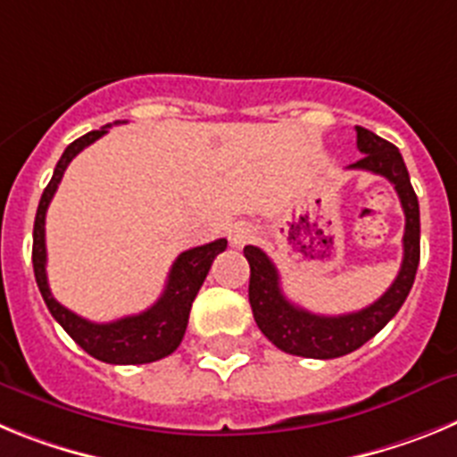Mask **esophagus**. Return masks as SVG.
Returning <instances> with one entry per match:
<instances>
[{"instance_id": "obj_1", "label": "esophagus", "mask_w": 457, "mask_h": 457, "mask_svg": "<svg viewBox=\"0 0 457 457\" xmlns=\"http://www.w3.org/2000/svg\"><path fill=\"white\" fill-rule=\"evenodd\" d=\"M252 240H253V228L249 224H245V221H242V224H236L231 231H228V242H231V247L236 249L245 247V245H249Z\"/></svg>"}]
</instances>
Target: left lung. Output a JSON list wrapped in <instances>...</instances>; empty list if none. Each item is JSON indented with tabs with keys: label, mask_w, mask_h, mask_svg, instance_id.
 <instances>
[{
	"label": "left lung",
	"mask_w": 457,
	"mask_h": 457,
	"mask_svg": "<svg viewBox=\"0 0 457 457\" xmlns=\"http://www.w3.org/2000/svg\"><path fill=\"white\" fill-rule=\"evenodd\" d=\"M357 148L364 153L361 160L348 169L385 176L394 185L403 212H405V236H403L401 272L386 293L370 306L343 316H318L293 304L281 290L278 272L263 249L247 245L245 258L249 261V304L258 329L288 354L309 359H334L354 353L398 313L410 295L417 277L421 256V221H419V199L410 183L401 151L375 132L357 125Z\"/></svg>",
	"instance_id": "8db88e82"
}]
</instances>
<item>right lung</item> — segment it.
Segmentation results:
<instances>
[{
    "label": "right lung",
    "mask_w": 457,
    "mask_h": 457,
    "mask_svg": "<svg viewBox=\"0 0 457 457\" xmlns=\"http://www.w3.org/2000/svg\"><path fill=\"white\" fill-rule=\"evenodd\" d=\"M107 128L109 125H104L100 130L87 132L84 137L72 141L71 146L63 151L62 160L56 162L52 180L47 183L46 192L40 196L38 210H36L31 261H34L36 284H38L47 309L84 353L100 359L104 364H151V361L171 354L180 345L185 329H187L189 309H192L194 297L204 286L215 256L226 249V240L221 237V240L208 242L204 247H194L180 253L173 261L171 270H169L167 286H164V293L160 295V300L151 309L141 311L137 316H125L114 322H91L87 318L78 316V313H72L63 304H59L54 300V295H52L46 272L47 205H50L59 183H62L63 171L72 162V157L82 153L87 146H91L96 139H100L107 132Z\"/></svg>",
    "instance_id": "add662e5"
}]
</instances>
